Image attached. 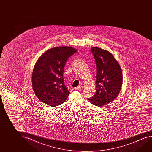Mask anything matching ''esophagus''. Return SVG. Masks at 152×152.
I'll list each match as a JSON object with an SVG mask.
<instances>
[{"label": "esophagus", "mask_w": 152, "mask_h": 152, "mask_svg": "<svg viewBox=\"0 0 152 152\" xmlns=\"http://www.w3.org/2000/svg\"><path fill=\"white\" fill-rule=\"evenodd\" d=\"M83 88L82 85H80L79 86H78V87H75V90H80V89H82Z\"/></svg>", "instance_id": "1"}]
</instances>
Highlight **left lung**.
I'll return each instance as SVG.
<instances>
[{
  "label": "left lung",
  "instance_id": "obj_1",
  "mask_svg": "<svg viewBox=\"0 0 152 152\" xmlns=\"http://www.w3.org/2000/svg\"><path fill=\"white\" fill-rule=\"evenodd\" d=\"M96 65V93L88 100L102 107L116 99L121 88L122 71L111 53L99 47L91 49Z\"/></svg>",
  "mask_w": 152,
  "mask_h": 152
}]
</instances>
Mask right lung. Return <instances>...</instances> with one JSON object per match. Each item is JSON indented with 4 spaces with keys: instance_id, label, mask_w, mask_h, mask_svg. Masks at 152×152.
Here are the masks:
<instances>
[{
    "instance_id": "obj_1",
    "label": "right lung",
    "mask_w": 152,
    "mask_h": 152,
    "mask_svg": "<svg viewBox=\"0 0 152 152\" xmlns=\"http://www.w3.org/2000/svg\"><path fill=\"white\" fill-rule=\"evenodd\" d=\"M77 50L71 47H58L40 56L33 70V89L43 103L52 107L61 104L70 92L65 86L63 72L65 64Z\"/></svg>"
}]
</instances>
